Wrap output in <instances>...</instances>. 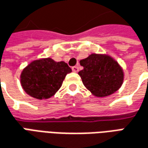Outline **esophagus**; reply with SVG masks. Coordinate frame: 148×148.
<instances>
[{"label":"esophagus","instance_id":"1","mask_svg":"<svg viewBox=\"0 0 148 148\" xmlns=\"http://www.w3.org/2000/svg\"><path fill=\"white\" fill-rule=\"evenodd\" d=\"M72 71H74V72H75V73L78 72V66H73V67H72Z\"/></svg>","mask_w":148,"mask_h":148}]
</instances>
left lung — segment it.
<instances>
[{
    "instance_id": "left-lung-1",
    "label": "left lung",
    "mask_w": 148,
    "mask_h": 148,
    "mask_svg": "<svg viewBox=\"0 0 148 148\" xmlns=\"http://www.w3.org/2000/svg\"><path fill=\"white\" fill-rule=\"evenodd\" d=\"M83 70L78 72L85 87L98 98L112 95L122 86L124 71L114 58L106 53H91L80 60Z\"/></svg>"
}]
</instances>
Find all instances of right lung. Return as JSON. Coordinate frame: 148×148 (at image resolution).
<instances>
[{
	"instance_id": "obj_1",
	"label": "right lung",
	"mask_w": 148,
	"mask_h": 148,
	"mask_svg": "<svg viewBox=\"0 0 148 148\" xmlns=\"http://www.w3.org/2000/svg\"><path fill=\"white\" fill-rule=\"evenodd\" d=\"M72 70L65 62H55L51 58L32 61L20 75L25 92L37 99H47L61 88L67 74Z\"/></svg>"
}]
</instances>
